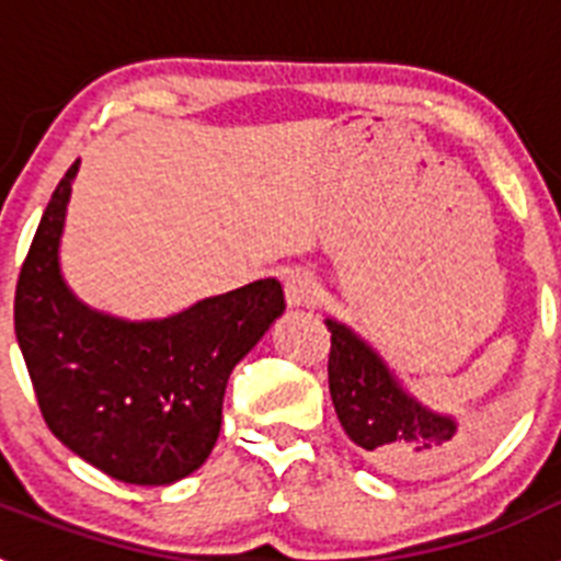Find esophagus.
I'll return each mask as SVG.
<instances>
[{"instance_id":"obj_1","label":"esophagus","mask_w":561,"mask_h":561,"mask_svg":"<svg viewBox=\"0 0 561 561\" xmlns=\"http://www.w3.org/2000/svg\"><path fill=\"white\" fill-rule=\"evenodd\" d=\"M284 289H286V300H289V306H311L317 304V297H320V284L314 280V275L300 270L286 275Z\"/></svg>"}]
</instances>
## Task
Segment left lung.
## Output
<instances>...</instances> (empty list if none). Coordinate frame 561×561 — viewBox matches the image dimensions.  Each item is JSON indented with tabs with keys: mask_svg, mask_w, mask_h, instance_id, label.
Listing matches in <instances>:
<instances>
[{
	"mask_svg": "<svg viewBox=\"0 0 561 561\" xmlns=\"http://www.w3.org/2000/svg\"><path fill=\"white\" fill-rule=\"evenodd\" d=\"M325 325L331 331L329 390L345 435L390 474L453 469L469 449L458 421L410 396L388 362L348 325L331 317Z\"/></svg>",
	"mask_w": 561,
	"mask_h": 561,
	"instance_id": "8db88e82",
	"label": "left lung"
}]
</instances>
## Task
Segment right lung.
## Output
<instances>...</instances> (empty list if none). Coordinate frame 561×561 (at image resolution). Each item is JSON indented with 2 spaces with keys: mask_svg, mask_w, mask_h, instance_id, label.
<instances>
[{
  "mask_svg": "<svg viewBox=\"0 0 561 561\" xmlns=\"http://www.w3.org/2000/svg\"><path fill=\"white\" fill-rule=\"evenodd\" d=\"M76 173L72 162L19 272V348L64 447L123 483H176L216 447L227 379L284 314V286L264 277L162 320L92 309L58 264Z\"/></svg>",
  "mask_w": 561,
  "mask_h": 561,
  "instance_id": "obj_1",
  "label": "right lung"
}]
</instances>
